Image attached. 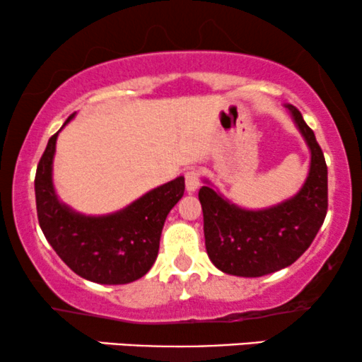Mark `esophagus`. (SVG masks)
Returning <instances> with one entry per match:
<instances>
[{
  "label": "esophagus",
  "instance_id": "34e87169",
  "mask_svg": "<svg viewBox=\"0 0 362 362\" xmlns=\"http://www.w3.org/2000/svg\"><path fill=\"white\" fill-rule=\"evenodd\" d=\"M201 187V177H199V170L190 168L185 173V189L187 192H195Z\"/></svg>",
  "mask_w": 362,
  "mask_h": 362
}]
</instances>
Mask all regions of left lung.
Segmentation results:
<instances>
[{
	"mask_svg": "<svg viewBox=\"0 0 362 362\" xmlns=\"http://www.w3.org/2000/svg\"><path fill=\"white\" fill-rule=\"evenodd\" d=\"M284 107L311 156L308 177L293 197L262 209H247L224 197L207 178L199 190L207 255L224 274L260 277L294 264L327 216V163L322 148L301 112L291 103Z\"/></svg>",
	"mask_w": 362,
	"mask_h": 362,
	"instance_id": "1",
	"label": "left lung"
}]
</instances>
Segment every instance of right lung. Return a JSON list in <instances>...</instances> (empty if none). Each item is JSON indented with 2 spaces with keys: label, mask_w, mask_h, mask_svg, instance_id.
Instances as JSON below:
<instances>
[{
  "label": "right lung",
  "mask_w": 362,
  "mask_h": 362,
  "mask_svg": "<svg viewBox=\"0 0 362 362\" xmlns=\"http://www.w3.org/2000/svg\"><path fill=\"white\" fill-rule=\"evenodd\" d=\"M74 117L69 115L62 127ZM61 127V129H62ZM59 132L49 139L35 173L40 230L61 260L83 279L97 284L138 281L155 264L165 219L185 190L184 177L151 189L110 214L86 216L57 197L52 163Z\"/></svg>",
  "instance_id": "1"
}]
</instances>
